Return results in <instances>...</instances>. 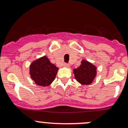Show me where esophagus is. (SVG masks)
I'll list each match as a JSON object with an SVG mask.
<instances>
[{"instance_id":"esophagus-1","label":"esophagus","mask_w":128,"mask_h":128,"mask_svg":"<svg viewBox=\"0 0 128 128\" xmlns=\"http://www.w3.org/2000/svg\"><path fill=\"white\" fill-rule=\"evenodd\" d=\"M63 66L66 67V68H69V64H67V63H64V64H63Z\"/></svg>"}]
</instances>
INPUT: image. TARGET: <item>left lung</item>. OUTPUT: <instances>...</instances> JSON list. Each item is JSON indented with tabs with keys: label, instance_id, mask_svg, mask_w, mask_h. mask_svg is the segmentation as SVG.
<instances>
[{
	"label": "left lung",
	"instance_id": "obj_1",
	"mask_svg": "<svg viewBox=\"0 0 128 128\" xmlns=\"http://www.w3.org/2000/svg\"><path fill=\"white\" fill-rule=\"evenodd\" d=\"M96 68L87 60H82L81 65L74 69L76 79L82 85H89L96 77Z\"/></svg>",
	"mask_w": 128,
	"mask_h": 128
}]
</instances>
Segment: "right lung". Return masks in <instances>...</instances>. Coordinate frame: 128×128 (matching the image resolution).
Listing matches in <instances>:
<instances>
[{
    "instance_id": "add662e5",
    "label": "right lung",
    "mask_w": 128,
    "mask_h": 128,
    "mask_svg": "<svg viewBox=\"0 0 128 128\" xmlns=\"http://www.w3.org/2000/svg\"><path fill=\"white\" fill-rule=\"evenodd\" d=\"M58 68L46 56H43L31 64L30 74L36 84L42 87L49 86L55 79Z\"/></svg>"
}]
</instances>
